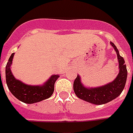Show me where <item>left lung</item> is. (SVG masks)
Listing matches in <instances>:
<instances>
[{
	"mask_svg": "<svg viewBox=\"0 0 133 133\" xmlns=\"http://www.w3.org/2000/svg\"><path fill=\"white\" fill-rule=\"evenodd\" d=\"M111 46L115 50L119 63V73L116 78L110 83L97 87H87L81 81V77L77 75L74 82V91L75 95L82 100L93 104H104L117 98L124 89L125 86L128 71L125 60L119 55L116 46L110 42Z\"/></svg>",
	"mask_w": 133,
	"mask_h": 133,
	"instance_id": "obj_1",
	"label": "left lung"
}]
</instances>
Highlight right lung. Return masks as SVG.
Here are the masks:
<instances>
[{
	"mask_svg": "<svg viewBox=\"0 0 133 133\" xmlns=\"http://www.w3.org/2000/svg\"><path fill=\"white\" fill-rule=\"evenodd\" d=\"M14 53L11 54L5 66V80L8 89L14 97L26 104H34L49 98L54 91V84L59 77V74L51 76L41 85H29L16 79L12 73L11 66Z\"/></svg>",
	"mask_w": 133,
	"mask_h": 133,
	"instance_id": "1",
	"label": "right lung"
}]
</instances>
